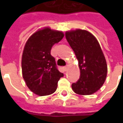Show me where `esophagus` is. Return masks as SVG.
<instances>
[{"instance_id":"obj_1","label":"esophagus","mask_w":123,"mask_h":123,"mask_svg":"<svg viewBox=\"0 0 123 123\" xmlns=\"http://www.w3.org/2000/svg\"><path fill=\"white\" fill-rule=\"evenodd\" d=\"M64 70H65L67 71V69H68V65H67V66H66V67H64Z\"/></svg>"}]
</instances>
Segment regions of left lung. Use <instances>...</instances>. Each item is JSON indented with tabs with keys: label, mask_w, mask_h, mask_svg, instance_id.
Instances as JSON below:
<instances>
[{
	"label": "left lung",
	"mask_w": 123,
	"mask_h": 123,
	"mask_svg": "<svg viewBox=\"0 0 123 123\" xmlns=\"http://www.w3.org/2000/svg\"><path fill=\"white\" fill-rule=\"evenodd\" d=\"M67 41L78 61L80 78L72 88L79 95H91L101 88L105 81L107 65L100 45L92 33L76 29L65 33Z\"/></svg>",
	"instance_id": "8db88e82"
}]
</instances>
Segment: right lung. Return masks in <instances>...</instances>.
Returning a JSON list of instances; mask_svg holds the SVG:
<instances>
[{"mask_svg": "<svg viewBox=\"0 0 123 123\" xmlns=\"http://www.w3.org/2000/svg\"><path fill=\"white\" fill-rule=\"evenodd\" d=\"M61 31L49 27L33 33L26 41L22 57L23 78L33 93L39 96L53 93L64 74L56 68L51 50L64 37Z\"/></svg>", "mask_w": 123, "mask_h": 123, "instance_id": "obj_1", "label": "right lung"}]
</instances>
